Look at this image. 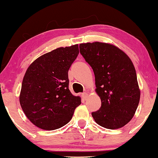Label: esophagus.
Instances as JSON below:
<instances>
[{"label": "esophagus", "mask_w": 158, "mask_h": 158, "mask_svg": "<svg viewBox=\"0 0 158 158\" xmlns=\"http://www.w3.org/2000/svg\"><path fill=\"white\" fill-rule=\"evenodd\" d=\"M81 96H82V98H84V99H86L87 97V96H88V94H87V93H85H85H83Z\"/></svg>", "instance_id": "1"}]
</instances>
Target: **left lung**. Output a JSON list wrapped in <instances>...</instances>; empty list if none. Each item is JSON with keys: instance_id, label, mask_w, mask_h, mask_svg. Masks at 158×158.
Masks as SVG:
<instances>
[{"instance_id": "obj_1", "label": "left lung", "mask_w": 158, "mask_h": 158, "mask_svg": "<svg viewBox=\"0 0 158 158\" xmlns=\"http://www.w3.org/2000/svg\"><path fill=\"white\" fill-rule=\"evenodd\" d=\"M79 50L93 68L96 92L102 102L100 109L92 113L93 118L104 128H121L133 118L140 97L132 60L110 43H81Z\"/></svg>"}]
</instances>
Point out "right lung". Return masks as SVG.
I'll return each instance as SVG.
<instances>
[{
	"label": "right lung",
	"instance_id": "add662e5",
	"mask_svg": "<svg viewBox=\"0 0 158 158\" xmlns=\"http://www.w3.org/2000/svg\"><path fill=\"white\" fill-rule=\"evenodd\" d=\"M78 44L42 55L26 70L20 104L29 121L42 130H54L71 121L81 104L68 88V70L79 54Z\"/></svg>",
	"mask_w": 158,
	"mask_h": 158
}]
</instances>
